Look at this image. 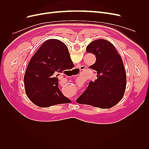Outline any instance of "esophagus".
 I'll use <instances>...</instances> for the list:
<instances>
[{"mask_svg": "<svg viewBox=\"0 0 149 149\" xmlns=\"http://www.w3.org/2000/svg\"><path fill=\"white\" fill-rule=\"evenodd\" d=\"M82 68H83V66H82Z\"/></svg>", "mask_w": 149, "mask_h": 149, "instance_id": "1", "label": "esophagus"}]
</instances>
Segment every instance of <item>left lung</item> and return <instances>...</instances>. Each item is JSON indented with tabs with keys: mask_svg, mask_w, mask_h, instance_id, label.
Wrapping results in <instances>:
<instances>
[{
	"mask_svg": "<svg viewBox=\"0 0 149 149\" xmlns=\"http://www.w3.org/2000/svg\"><path fill=\"white\" fill-rule=\"evenodd\" d=\"M86 52L96 56L95 63L89 68L96 71L97 79L89 83L76 102L101 108L113 107L123 97L127 83L122 58L113 45L104 39L89 44Z\"/></svg>",
	"mask_w": 149,
	"mask_h": 149,
	"instance_id": "1",
	"label": "left lung"
}]
</instances>
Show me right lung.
I'll list each match as a JSON object with an SVG mask.
<instances>
[{
  "label": "right lung",
  "mask_w": 149,
  "mask_h": 149,
  "mask_svg": "<svg viewBox=\"0 0 149 149\" xmlns=\"http://www.w3.org/2000/svg\"><path fill=\"white\" fill-rule=\"evenodd\" d=\"M71 66L74 64L66 45L56 39L47 40L31 58L25 71L26 96L35 105L42 107L71 101L58 88L57 76Z\"/></svg>",
  "instance_id": "add662e5"
}]
</instances>
